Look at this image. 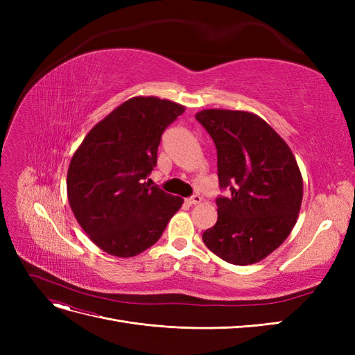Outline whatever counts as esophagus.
<instances>
[{
  "label": "esophagus",
  "instance_id": "34e87169",
  "mask_svg": "<svg viewBox=\"0 0 355 355\" xmlns=\"http://www.w3.org/2000/svg\"><path fill=\"white\" fill-rule=\"evenodd\" d=\"M187 202L188 204H198V202H201V197L198 194H196V196L187 198Z\"/></svg>",
  "mask_w": 355,
  "mask_h": 355
}]
</instances>
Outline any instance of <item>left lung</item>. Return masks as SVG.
Here are the masks:
<instances>
[{"mask_svg":"<svg viewBox=\"0 0 355 355\" xmlns=\"http://www.w3.org/2000/svg\"><path fill=\"white\" fill-rule=\"evenodd\" d=\"M218 151V222L202 241L234 265L262 261L292 232L304 196L293 153L261 116L204 110L196 115Z\"/></svg>","mask_w":355,"mask_h":355,"instance_id":"obj_1","label":"left lung"}]
</instances>
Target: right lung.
<instances>
[{
  "instance_id": "add662e5",
  "label": "right lung",
  "mask_w": 355,
  "mask_h": 355,
  "mask_svg": "<svg viewBox=\"0 0 355 355\" xmlns=\"http://www.w3.org/2000/svg\"><path fill=\"white\" fill-rule=\"evenodd\" d=\"M185 106L132 98L96 124L68 168V200L81 228L106 253L132 257L155 244L180 209L145 179L157 166L161 135Z\"/></svg>"
}]
</instances>
